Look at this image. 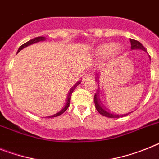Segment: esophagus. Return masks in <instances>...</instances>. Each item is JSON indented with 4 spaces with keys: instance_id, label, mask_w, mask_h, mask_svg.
Segmentation results:
<instances>
[{
    "instance_id": "34e87169",
    "label": "esophagus",
    "mask_w": 159,
    "mask_h": 159,
    "mask_svg": "<svg viewBox=\"0 0 159 159\" xmlns=\"http://www.w3.org/2000/svg\"><path fill=\"white\" fill-rule=\"evenodd\" d=\"M92 77H93V75H92V73H86V75L84 76L83 77H82V80H83V81H86V80L90 79V78H92Z\"/></svg>"
}]
</instances>
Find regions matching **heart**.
Wrapping results in <instances>:
<instances>
[{
    "instance_id": "1",
    "label": "heart",
    "mask_w": 159,
    "mask_h": 159,
    "mask_svg": "<svg viewBox=\"0 0 159 159\" xmlns=\"http://www.w3.org/2000/svg\"><path fill=\"white\" fill-rule=\"evenodd\" d=\"M122 48L115 43H105L98 45L94 51V56L98 59H106L107 57L116 58L122 52Z\"/></svg>"
}]
</instances>
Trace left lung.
Here are the masks:
<instances>
[{
    "mask_svg": "<svg viewBox=\"0 0 159 159\" xmlns=\"http://www.w3.org/2000/svg\"><path fill=\"white\" fill-rule=\"evenodd\" d=\"M130 43H131V48L132 49H141V50L145 51L146 52L145 48H144V46L141 44V43L138 42L137 40H135V39H130ZM98 88L97 90V92L96 94H94V104H95V108L96 110L98 111L100 114L103 116L108 117V118H120V117H124L125 116H127L128 114H124V115H118V114H115L112 111H110L109 110L105 107L103 105H102L101 100H100L99 98V94L98 93Z\"/></svg>",
    "mask_w": 159,
    "mask_h": 159,
    "instance_id": "obj_1",
    "label": "left lung"
}]
</instances>
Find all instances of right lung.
Wrapping results in <instances>:
<instances>
[{"mask_svg":"<svg viewBox=\"0 0 159 159\" xmlns=\"http://www.w3.org/2000/svg\"><path fill=\"white\" fill-rule=\"evenodd\" d=\"M46 39H45V37H43V36H39V37H36V38L33 39H30V40H29L28 42L25 43L24 44H22V46L20 47L19 48H18V52H19L20 51L22 50V49H23L24 48H26V47L29 46V45L30 44H33V43H35L37 42H39V41H44ZM81 82H82V80H80V81H78V82H77L76 84H74L73 86H72L70 89L69 90V91H68V93L66 94V95H65V100H64L63 103H62V105H61V107L59 108V110L57 111L56 112L53 113V114H51L50 116H47L48 118H53V117H57V116H61V114H63L64 112H65V111L67 110L68 107H69V103H70V99H71V95L72 94H73V90H75V88L77 87L78 85H79L80 83H81Z\"/></svg>","mask_w":159,"mask_h":159,"instance_id":"1","label":"right lung"}]
</instances>
